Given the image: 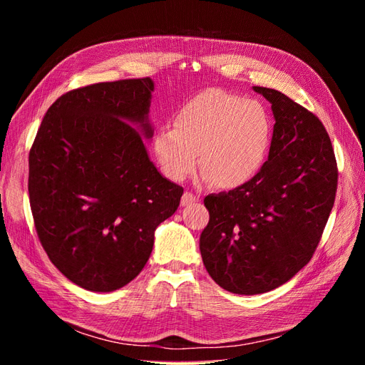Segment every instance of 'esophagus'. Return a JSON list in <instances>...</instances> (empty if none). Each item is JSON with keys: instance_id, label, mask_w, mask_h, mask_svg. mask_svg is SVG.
Segmentation results:
<instances>
[{"instance_id": "obj_1", "label": "esophagus", "mask_w": 365, "mask_h": 365, "mask_svg": "<svg viewBox=\"0 0 365 365\" xmlns=\"http://www.w3.org/2000/svg\"><path fill=\"white\" fill-rule=\"evenodd\" d=\"M196 201H197V196L196 195H193L192 192H185L182 195V197H181V205L185 207V205H190V204H193Z\"/></svg>"}]
</instances>
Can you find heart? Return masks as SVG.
I'll return each mask as SVG.
<instances>
[{"label":"heart","instance_id":"1","mask_svg":"<svg viewBox=\"0 0 365 365\" xmlns=\"http://www.w3.org/2000/svg\"><path fill=\"white\" fill-rule=\"evenodd\" d=\"M272 141V120L260 102L220 88L187 101L175 117V128H163L153 150L163 172L182 181L197 163L202 180L220 189H236L260 170Z\"/></svg>","mask_w":365,"mask_h":365}]
</instances>
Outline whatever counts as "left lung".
Masks as SVG:
<instances>
[{
	"label": "left lung",
	"mask_w": 365,
	"mask_h": 365,
	"mask_svg": "<svg viewBox=\"0 0 365 365\" xmlns=\"http://www.w3.org/2000/svg\"><path fill=\"white\" fill-rule=\"evenodd\" d=\"M275 118L268 161L252 180L208 195L200 239L207 272L240 295L279 288L312 259L335 202L338 168L324 125L271 88L254 86Z\"/></svg>",
	"instance_id": "8db88e82"
}]
</instances>
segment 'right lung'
<instances>
[{"label":"right lung","mask_w":365,"mask_h":365,"mask_svg":"<svg viewBox=\"0 0 365 365\" xmlns=\"http://www.w3.org/2000/svg\"><path fill=\"white\" fill-rule=\"evenodd\" d=\"M150 77L93 83L61 96L29 153V196L41 245L65 277L93 292L134 280L155 228L184 189L149 160Z\"/></svg>","instance_id":"right-lung-1"}]
</instances>
